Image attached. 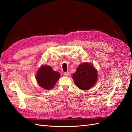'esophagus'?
<instances>
[{
  "mask_svg": "<svg viewBox=\"0 0 132 132\" xmlns=\"http://www.w3.org/2000/svg\"><path fill=\"white\" fill-rule=\"evenodd\" d=\"M63 74H64V75L66 76H69L70 75V73L69 72H64Z\"/></svg>",
  "mask_w": 132,
  "mask_h": 132,
  "instance_id": "1",
  "label": "esophagus"
}]
</instances>
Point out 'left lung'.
<instances>
[{
  "label": "left lung",
  "instance_id": "8db88e82",
  "mask_svg": "<svg viewBox=\"0 0 132 132\" xmlns=\"http://www.w3.org/2000/svg\"><path fill=\"white\" fill-rule=\"evenodd\" d=\"M72 77L76 85L81 90H86L93 87L97 81V73L96 70L90 64H81L73 73Z\"/></svg>",
  "mask_w": 132,
  "mask_h": 132
}]
</instances>
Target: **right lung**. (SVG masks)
Listing matches in <instances>:
<instances>
[{
  "label": "right lung",
  "instance_id": "right-lung-1",
  "mask_svg": "<svg viewBox=\"0 0 132 132\" xmlns=\"http://www.w3.org/2000/svg\"><path fill=\"white\" fill-rule=\"evenodd\" d=\"M60 76L59 72L54 71L51 67L42 66L37 72L36 80L42 88L48 90L55 86Z\"/></svg>",
  "mask_w": 132,
  "mask_h": 132
}]
</instances>
